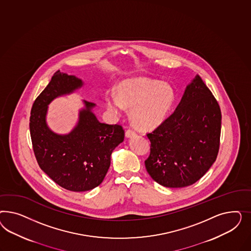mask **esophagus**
Returning <instances> with one entry per match:
<instances>
[{"instance_id": "1", "label": "esophagus", "mask_w": 251, "mask_h": 251, "mask_svg": "<svg viewBox=\"0 0 251 251\" xmlns=\"http://www.w3.org/2000/svg\"><path fill=\"white\" fill-rule=\"evenodd\" d=\"M125 134H126V137H128V138H131V137L136 136V132H135L133 129H127Z\"/></svg>"}]
</instances>
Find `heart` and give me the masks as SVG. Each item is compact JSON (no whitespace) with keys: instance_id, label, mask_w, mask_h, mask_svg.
<instances>
[{"instance_id":"b5f03b06","label":"heart","mask_w":251,"mask_h":251,"mask_svg":"<svg viewBox=\"0 0 251 251\" xmlns=\"http://www.w3.org/2000/svg\"><path fill=\"white\" fill-rule=\"evenodd\" d=\"M174 101L175 92L170 84L145 77L125 80L118 87V97L113 94L105 97L109 111L120 114L124 106L131 108L132 122L145 130L158 127L167 119Z\"/></svg>"}]
</instances>
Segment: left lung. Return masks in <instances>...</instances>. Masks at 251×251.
<instances>
[{"mask_svg": "<svg viewBox=\"0 0 251 251\" xmlns=\"http://www.w3.org/2000/svg\"><path fill=\"white\" fill-rule=\"evenodd\" d=\"M220 106L197 75L175 111L152 132L145 167L152 179L167 188H183L202 177L219 152Z\"/></svg>", "mask_w": 251, "mask_h": 251, "instance_id": "8db88e82", "label": "left lung"}]
</instances>
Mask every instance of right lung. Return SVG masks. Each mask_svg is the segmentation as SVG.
<instances>
[{
  "label": "right lung",
  "mask_w": 251,
  "mask_h": 251,
  "mask_svg": "<svg viewBox=\"0 0 251 251\" xmlns=\"http://www.w3.org/2000/svg\"><path fill=\"white\" fill-rule=\"evenodd\" d=\"M75 75L57 71L35 100L31 109V141L38 166L54 182L71 191H86L100 185L110 166V156L124 140L121 125L99 122L92 112L96 104L84 101L79 121L68 134H57L46 122L54 99L83 86Z\"/></svg>",
  "instance_id": "right-lung-1"
}]
</instances>
